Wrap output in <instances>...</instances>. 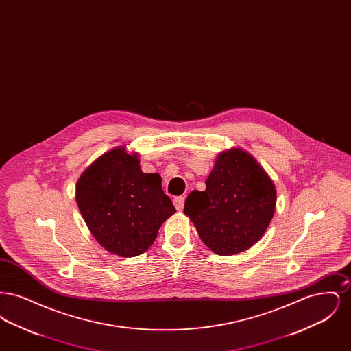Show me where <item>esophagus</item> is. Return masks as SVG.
<instances>
[{"mask_svg":"<svg viewBox=\"0 0 351 351\" xmlns=\"http://www.w3.org/2000/svg\"><path fill=\"white\" fill-rule=\"evenodd\" d=\"M184 202H185V199L182 197V196H179V197H175V199H173V205H175V208H176L179 212H180V210H183Z\"/></svg>","mask_w":351,"mask_h":351,"instance_id":"obj_1","label":"esophagus"}]
</instances>
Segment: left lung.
I'll list each match as a JSON object with an SVG mask.
<instances>
[{
	"instance_id": "1",
	"label": "left lung",
	"mask_w": 351,
	"mask_h": 351,
	"mask_svg": "<svg viewBox=\"0 0 351 351\" xmlns=\"http://www.w3.org/2000/svg\"><path fill=\"white\" fill-rule=\"evenodd\" d=\"M205 191H193L184 213L201 241L218 255L247 250L265 234L274 217L276 189L265 169L246 151L218 155Z\"/></svg>"
}]
</instances>
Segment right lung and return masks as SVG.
I'll return each instance as SVG.
<instances>
[{
  "label": "right lung",
  "mask_w": 351,
  "mask_h": 351,
  "mask_svg": "<svg viewBox=\"0 0 351 351\" xmlns=\"http://www.w3.org/2000/svg\"><path fill=\"white\" fill-rule=\"evenodd\" d=\"M76 201L90 233L104 249L130 258L154 243L176 209L158 173H143L136 155L108 151L83 172Z\"/></svg>",
  "instance_id": "1"
}]
</instances>
